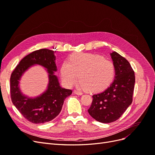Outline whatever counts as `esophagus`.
<instances>
[{
	"mask_svg": "<svg viewBox=\"0 0 155 155\" xmlns=\"http://www.w3.org/2000/svg\"><path fill=\"white\" fill-rule=\"evenodd\" d=\"M74 93L76 94L77 95H82L83 94V92H80V91H74Z\"/></svg>",
	"mask_w": 155,
	"mask_h": 155,
	"instance_id": "obj_1",
	"label": "esophagus"
}]
</instances>
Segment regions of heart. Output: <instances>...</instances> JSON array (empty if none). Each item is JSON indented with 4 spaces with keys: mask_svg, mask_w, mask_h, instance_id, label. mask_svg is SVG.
<instances>
[{
    "mask_svg": "<svg viewBox=\"0 0 155 155\" xmlns=\"http://www.w3.org/2000/svg\"><path fill=\"white\" fill-rule=\"evenodd\" d=\"M61 77L64 83L73 87L78 80L81 88L99 91L107 87L113 79L114 65L101 55L92 54H75L61 67Z\"/></svg>",
    "mask_w": 155,
    "mask_h": 155,
    "instance_id": "obj_1",
    "label": "heart"
}]
</instances>
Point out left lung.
Wrapping results in <instances>:
<instances>
[{
    "label": "left lung",
    "instance_id": "1",
    "mask_svg": "<svg viewBox=\"0 0 155 155\" xmlns=\"http://www.w3.org/2000/svg\"><path fill=\"white\" fill-rule=\"evenodd\" d=\"M115 68V78L105 91L92 96L88 112L94 119L101 123L118 120L132 104L135 83L133 69L125 58L116 51L110 54Z\"/></svg>",
    "mask_w": 155,
    "mask_h": 155
}]
</instances>
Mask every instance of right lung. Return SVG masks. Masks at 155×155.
<instances>
[{"label": "right lung", "mask_w": 155, "mask_h": 155, "mask_svg": "<svg viewBox=\"0 0 155 155\" xmlns=\"http://www.w3.org/2000/svg\"><path fill=\"white\" fill-rule=\"evenodd\" d=\"M53 50L46 48L35 50L27 55L13 70L10 77V94L13 104L28 121L33 124H43L54 119L62 109L65 98L72 93L70 89L60 87L58 78L54 75L57 70ZM38 64L45 67L49 74L48 89L35 98L21 94L18 87L21 74L31 65Z\"/></svg>", "instance_id": "add662e5"}]
</instances>
